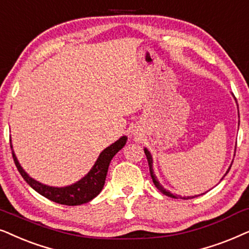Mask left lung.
I'll return each mask as SVG.
<instances>
[{
  "instance_id": "8db88e82",
  "label": "left lung",
  "mask_w": 249,
  "mask_h": 249,
  "mask_svg": "<svg viewBox=\"0 0 249 249\" xmlns=\"http://www.w3.org/2000/svg\"><path fill=\"white\" fill-rule=\"evenodd\" d=\"M144 154H145V156H147V159H148V164H149V172H150V175H151V178H152V181H154V184L156 185V188H157L158 190L161 192V194H164L165 196H168V197H171V198H181V199H190V198L198 197V196H192V197H181V196H177V195H173V194H171L170 191H167L166 189H164V188H163V185H161L160 183H159L157 178H156L155 174H154V171H152V158H151V155H150V152L148 151V149H144ZM229 171H230V168H229L228 172H229ZM228 172H227V173H228Z\"/></svg>"
}]
</instances>
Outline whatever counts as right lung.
Masks as SVG:
<instances>
[{"label":"right lung","instance_id":"right-lung-1","mask_svg":"<svg viewBox=\"0 0 249 249\" xmlns=\"http://www.w3.org/2000/svg\"><path fill=\"white\" fill-rule=\"evenodd\" d=\"M127 138L122 137L119 140H117L115 143L109 145L106 148L104 151L99 156L98 160L95 161L94 166L92 170L85 175L82 180H79L76 183L69 185V187L65 188H54L49 187V185L42 184L39 182L35 181L26 172L22 170V167L19 164L18 159H17L16 155L12 151V157L15 160V164L17 168H18L19 173L24 178V180L37 191L39 195L44 196L48 199L54 201V203L67 205V206H77V205H82L93 199L100 194L102 188L105 185L106 177H107V172L109 164H110L111 159L121 149L124 147L126 143ZM12 148V147H11Z\"/></svg>","mask_w":249,"mask_h":249}]
</instances>
